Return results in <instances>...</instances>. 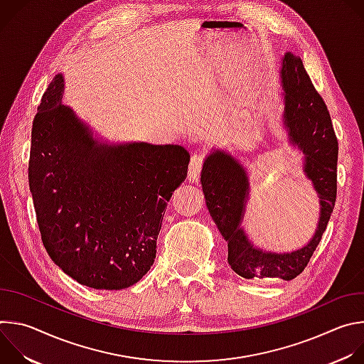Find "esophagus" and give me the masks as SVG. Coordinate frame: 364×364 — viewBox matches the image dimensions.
I'll return each instance as SVG.
<instances>
[{
	"label": "esophagus",
	"mask_w": 364,
	"mask_h": 364,
	"mask_svg": "<svg viewBox=\"0 0 364 364\" xmlns=\"http://www.w3.org/2000/svg\"><path fill=\"white\" fill-rule=\"evenodd\" d=\"M203 155L200 152H194L190 159L188 164V181L190 183H197L200 178V171L203 168Z\"/></svg>",
	"instance_id": "esophagus-1"
}]
</instances>
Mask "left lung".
Segmentation results:
<instances>
[{"instance_id":"left-lung-1","label":"left lung","mask_w":364,"mask_h":364,"mask_svg":"<svg viewBox=\"0 0 364 364\" xmlns=\"http://www.w3.org/2000/svg\"><path fill=\"white\" fill-rule=\"evenodd\" d=\"M281 82L288 139L304 154V173L320 198V219L313 239L304 247L287 253L255 247L240 226L249 198L245 168L230 154L218 149L204 160L201 170L200 181L205 205L228 242V262L246 279L296 278L308 265L326 232L337 196L338 142L330 112L306 75L302 60L289 51L282 59Z\"/></svg>"}]
</instances>
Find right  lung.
<instances>
[{
  "label": "right lung",
  "instance_id": "1",
  "mask_svg": "<svg viewBox=\"0 0 364 364\" xmlns=\"http://www.w3.org/2000/svg\"><path fill=\"white\" fill-rule=\"evenodd\" d=\"M63 76L33 121L28 184L43 245L65 274L95 289H122L152 267L167 203L186 180L181 145H108L62 103Z\"/></svg>",
  "mask_w": 364,
  "mask_h": 364
}]
</instances>
